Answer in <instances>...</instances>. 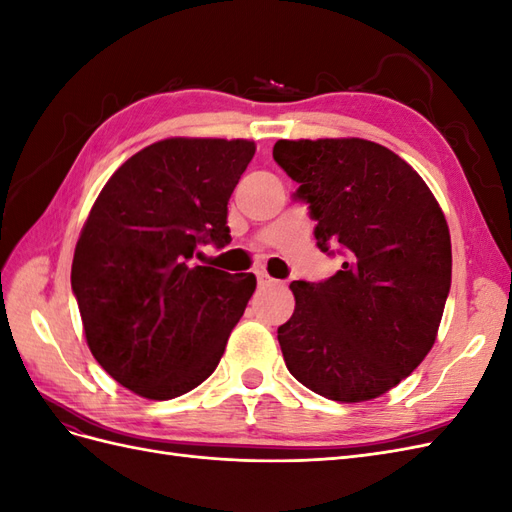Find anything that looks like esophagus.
<instances>
[{
  "label": "esophagus",
  "mask_w": 512,
  "mask_h": 512,
  "mask_svg": "<svg viewBox=\"0 0 512 512\" xmlns=\"http://www.w3.org/2000/svg\"><path fill=\"white\" fill-rule=\"evenodd\" d=\"M258 284H260V286H273V284H277V280H273V277H271L269 273L260 271V273H258Z\"/></svg>",
  "instance_id": "esophagus-1"
}]
</instances>
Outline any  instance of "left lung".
Masks as SVG:
<instances>
[{"mask_svg":"<svg viewBox=\"0 0 512 512\" xmlns=\"http://www.w3.org/2000/svg\"><path fill=\"white\" fill-rule=\"evenodd\" d=\"M273 160L299 183L320 250L346 256L329 280L290 284L286 367L327 399H376L436 342L453 269L444 213L408 162L365 138L277 141Z\"/></svg>","mask_w":512,"mask_h":512,"instance_id":"obj_1","label":"left lung"}]
</instances>
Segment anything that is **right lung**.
<instances>
[{
    "instance_id": "obj_1",
    "label": "right lung",
    "mask_w": 512,
    "mask_h": 512,
    "mask_svg": "<svg viewBox=\"0 0 512 512\" xmlns=\"http://www.w3.org/2000/svg\"><path fill=\"white\" fill-rule=\"evenodd\" d=\"M252 141L164 138L106 181L76 241L72 290L91 354L147 399H173L218 367L256 277L194 265L230 241L228 198Z\"/></svg>"
}]
</instances>
